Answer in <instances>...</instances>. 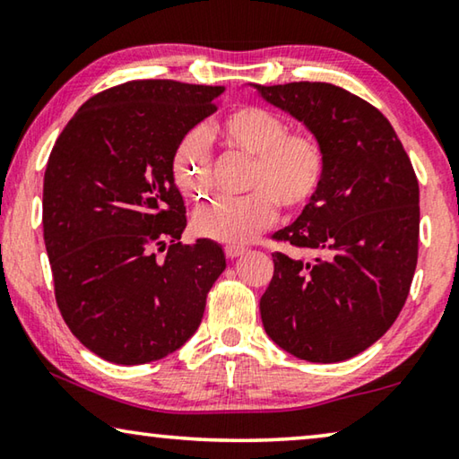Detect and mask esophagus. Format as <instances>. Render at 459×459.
Masks as SVG:
<instances>
[{
    "instance_id": "34e87169",
    "label": "esophagus",
    "mask_w": 459,
    "mask_h": 459,
    "mask_svg": "<svg viewBox=\"0 0 459 459\" xmlns=\"http://www.w3.org/2000/svg\"><path fill=\"white\" fill-rule=\"evenodd\" d=\"M245 253H247L245 247H237V245L224 247V255H227L229 259H237V257H240V255H245Z\"/></svg>"
}]
</instances>
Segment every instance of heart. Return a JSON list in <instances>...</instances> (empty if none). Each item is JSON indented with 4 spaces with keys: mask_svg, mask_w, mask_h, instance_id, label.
<instances>
[{
    "mask_svg": "<svg viewBox=\"0 0 459 459\" xmlns=\"http://www.w3.org/2000/svg\"><path fill=\"white\" fill-rule=\"evenodd\" d=\"M214 134L232 150L253 158L247 196L216 198L192 216L196 235L224 245H245L277 219V202L291 212L320 192L325 178V150L314 135L290 134L287 121L269 108L245 105L229 111ZM174 182L184 196L202 200L211 192V137L192 129L178 145Z\"/></svg>",
    "mask_w": 459,
    "mask_h": 459,
    "instance_id": "obj_1",
    "label": "heart"
}]
</instances>
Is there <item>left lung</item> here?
<instances>
[{"label": "left lung", "instance_id": "obj_1", "mask_svg": "<svg viewBox=\"0 0 459 459\" xmlns=\"http://www.w3.org/2000/svg\"><path fill=\"white\" fill-rule=\"evenodd\" d=\"M251 87L304 123L328 161L316 198L275 232L314 259L273 255L263 328L295 359L348 360L405 306L417 267V176L388 119L352 92L328 82Z\"/></svg>", "mask_w": 459, "mask_h": 459}]
</instances>
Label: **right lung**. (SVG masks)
Returning a JSON list of instances; mask_svg holds the SVG:
<instances>
[{
	"instance_id": "add662e5",
	"label": "right lung",
	"mask_w": 459,
	"mask_h": 459,
	"mask_svg": "<svg viewBox=\"0 0 459 459\" xmlns=\"http://www.w3.org/2000/svg\"><path fill=\"white\" fill-rule=\"evenodd\" d=\"M224 87L131 81L91 97L52 147L42 224L54 293L81 344L115 364L176 352L227 267L211 238L182 245L172 161ZM168 246L164 260L154 248Z\"/></svg>"
}]
</instances>
